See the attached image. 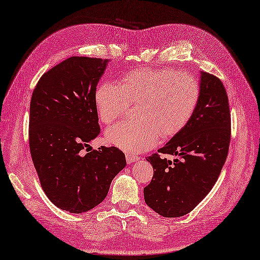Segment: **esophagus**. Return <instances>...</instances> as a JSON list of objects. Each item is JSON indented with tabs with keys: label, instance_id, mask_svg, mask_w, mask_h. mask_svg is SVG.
Listing matches in <instances>:
<instances>
[{
	"label": "esophagus",
	"instance_id": "1",
	"mask_svg": "<svg viewBox=\"0 0 260 260\" xmlns=\"http://www.w3.org/2000/svg\"><path fill=\"white\" fill-rule=\"evenodd\" d=\"M125 160H126V163L130 164V163H134V162L138 161L139 157L136 156V155H132V154L126 153V154H125Z\"/></svg>",
	"mask_w": 260,
	"mask_h": 260
}]
</instances>
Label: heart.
I'll list each match as a JSON object with an SVG mask.
<instances>
[{
  "label": "heart",
  "mask_w": 260,
  "mask_h": 260,
  "mask_svg": "<svg viewBox=\"0 0 260 260\" xmlns=\"http://www.w3.org/2000/svg\"><path fill=\"white\" fill-rule=\"evenodd\" d=\"M200 85L193 76L170 69H141L125 74L119 84L104 82L94 91L101 121L109 124L136 105L134 121L106 130L110 143L128 153L153 148L159 137L174 136L191 119L199 104Z\"/></svg>",
  "instance_id": "1"
}]
</instances>
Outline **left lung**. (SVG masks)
Segmentation results:
<instances>
[{
    "instance_id": "1",
    "label": "left lung",
    "mask_w": 260,
    "mask_h": 260,
    "mask_svg": "<svg viewBox=\"0 0 260 260\" xmlns=\"http://www.w3.org/2000/svg\"><path fill=\"white\" fill-rule=\"evenodd\" d=\"M231 142V113L226 89L217 77L201 72L200 99L188 122L147 157L154 173L143 189L149 207L164 217H181L210 193L226 161Z\"/></svg>"
}]
</instances>
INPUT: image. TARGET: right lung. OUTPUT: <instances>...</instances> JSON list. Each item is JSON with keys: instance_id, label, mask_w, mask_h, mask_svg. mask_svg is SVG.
I'll use <instances>...</instances> for the list:
<instances>
[{"instance_id": "1", "label": "right lung", "mask_w": 260, "mask_h": 260, "mask_svg": "<svg viewBox=\"0 0 260 260\" xmlns=\"http://www.w3.org/2000/svg\"><path fill=\"white\" fill-rule=\"evenodd\" d=\"M108 62L71 57L44 74L31 94V160L47 198L69 213L100 204L126 164L116 147L84 152L100 134L94 91Z\"/></svg>"}]
</instances>
